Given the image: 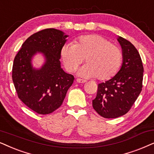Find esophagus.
Listing matches in <instances>:
<instances>
[{"mask_svg": "<svg viewBox=\"0 0 154 154\" xmlns=\"http://www.w3.org/2000/svg\"><path fill=\"white\" fill-rule=\"evenodd\" d=\"M77 82H78V83H85L86 80H85V79H82L77 78Z\"/></svg>", "mask_w": 154, "mask_h": 154, "instance_id": "1", "label": "esophagus"}]
</instances>
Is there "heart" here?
Masks as SVG:
<instances>
[{"label":"heart","instance_id":"1","mask_svg":"<svg viewBox=\"0 0 154 154\" xmlns=\"http://www.w3.org/2000/svg\"><path fill=\"white\" fill-rule=\"evenodd\" d=\"M65 68L75 71L85 58L79 75L96 77L99 80L112 78L119 71L122 62V51L103 36L90 34L79 36L74 44H65L60 50Z\"/></svg>","mask_w":154,"mask_h":154}]
</instances>
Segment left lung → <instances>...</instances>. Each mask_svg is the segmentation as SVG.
<instances>
[{
  "mask_svg": "<svg viewBox=\"0 0 154 154\" xmlns=\"http://www.w3.org/2000/svg\"><path fill=\"white\" fill-rule=\"evenodd\" d=\"M122 51V64L109 80L98 85L94 109L105 118H116L126 114L142 89L143 67L140 55L132 43L118 38Z\"/></svg>",
  "mask_w": 154,
  "mask_h": 154,
  "instance_id": "8db88e82",
  "label": "left lung"
}]
</instances>
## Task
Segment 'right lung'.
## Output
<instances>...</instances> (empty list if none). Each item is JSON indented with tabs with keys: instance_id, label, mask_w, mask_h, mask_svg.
Segmentation results:
<instances>
[{
	"instance_id": "right-lung-1",
	"label": "right lung",
	"mask_w": 154,
	"mask_h": 154,
	"mask_svg": "<svg viewBox=\"0 0 154 154\" xmlns=\"http://www.w3.org/2000/svg\"><path fill=\"white\" fill-rule=\"evenodd\" d=\"M67 36L52 28L36 32L23 43L14 59L12 77L18 97L38 114H49L58 109L73 83L74 76L60 66V50ZM37 52L45 57L39 69L31 64Z\"/></svg>"
}]
</instances>
